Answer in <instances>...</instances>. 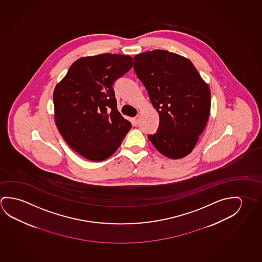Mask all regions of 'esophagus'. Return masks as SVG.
Listing matches in <instances>:
<instances>
[{"label":"esophagus","instance_id":"obj_1","mask_svg":"<svg viewBox=\"0 0 262 262\" xmlns=\"http://www.w3.org/2000/svg\"><path fill=\"white\" fill-rule=\"evenodd\" d=\"M138 122H139V116H137L135 118H133L132 123H133L134 125H137L138 124Z\"/></svg>","mask_w":262,"mask_h":262}]
</instances>
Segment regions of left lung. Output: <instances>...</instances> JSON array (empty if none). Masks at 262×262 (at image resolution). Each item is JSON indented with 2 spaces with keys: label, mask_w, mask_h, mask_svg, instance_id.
<instances>
[{
  "label": "left lung",
  "mask_w": 262,
  "mask_h": 262,
  "mask_svg": "<svg viewBox=\"0 0 262 262\" xmlns=\"http://www.w3.org/2000/svg\"><path fill=\"white\" fill-rule=\"evenodd\" d=\"M134 69L159 115V128L148 136L171 159L191 153L208 123L210 89L189 59L166 50L137 54Z\"/></svg>",
  "instance_id": "8db88e82"
}]
</instances>
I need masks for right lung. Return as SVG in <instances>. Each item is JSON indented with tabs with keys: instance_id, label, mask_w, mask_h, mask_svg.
<instances>
[{
	"instance_id": "right-lung-1",
	"label": "right lung",
	"mask_w": 262,
	"mask_h": 262,
	"mask_svg": "<svg viewBox=\"0 0 262 262\" xmlns=\"http://www.w3.org/2000/svg\"><path fill=\"white\" fill-rule=\"evenodd\" d=\"M132 67L130 55L81 57L54 88V121L59 133L88 160L111 157L132 126L117 110L113 89L114 82Z\"/></svg>"
}]
</instances>
